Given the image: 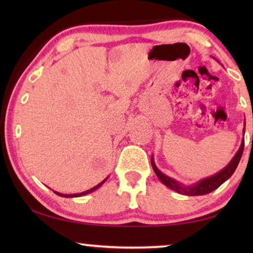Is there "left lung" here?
<instances>
[{"instance_id": "1", "label": "left lung", "mask_w": 253, "mask_h": 253, "mask_svg": "<svg viewBox=\"0 0 253 253\" xmlns=\"http://www.w3.org/2000/svg\"><path fill=\"white\" fill-rule=\"evenodd\" d=\"M245 127H246V124H245ZM245 132H246V128H243V136H245ZM243 148H245V140L242 139L238 152L235 153V155L233 156L232 160H231V162L223 169H221L220 172L212 175V176L201 179V181H199L195 184H192V185H185V184L179 183L176 181V179H174L172 177L168 176V175H165L164 173H162L161 170L157 169L153 156H152L151 162H152L154 172H155V174L157 175V177L160 178V181L164 184L165 186H168L169 188H170V190L177 192L179 194L187 195V196L205 195V194L211 193V192H213L214 190H216V188L220 185H222L226 179H229L231 176H232L234 170L237 169V166L239 164L240 160H241Z\"/></svg>"}]
</instances>
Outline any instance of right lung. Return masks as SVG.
Here are the masks:
<instances>
[{"label": "right lung", "mask_w": 253, "mask_h": 253, "mask_svg": "<svg viewBox=\"0 0 253 253\" xmlns=\"http://www.w3.org/2000/svg\"><path fill=\"white\" fill-rule=\"evenodd\" d=\"M107 178H108V176H107V177L104 179V181L98 184V185L93 186L92 188H90V190H88V191L81 192V193H77V194H62V193H59V192H55V191H53V192H54V193L57 194V195H59V196H63V198H78V196H84V195H85V194H89V193H91V192L96 191L97 188H99V187L102 185V184H104V183L106 182Z\"/></svg>", "instance_id": "obj_1"}]
</instances>
